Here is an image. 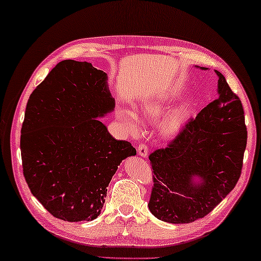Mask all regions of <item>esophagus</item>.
I'll return each instance as SVG.
<instances>
[{"label": "esophagus", "instance_id": "1", "mask_svg": "<svg viewBox=\"0 0 261 261\" xmlns=\"http://www.w3.org/2000/svg\"><path fill=\"white\" fill-rule=\"evenodd\" d=\"M148 153V148L144 143H140L138 146V154L141 156V158H146Z\"/></svg>", "mask_w": 261, "mask_h": 261}]
</instances>
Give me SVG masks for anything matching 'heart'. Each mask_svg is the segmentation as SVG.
<instances>
[{
	"label": "heart",
	"mask_w": 261,
	"mask_h": 261,
	"mask_svg": "<svg viewBox=\"0 0 261 261\" xmlns=\"http://www.w3.org/2000/svg\"><path fill=\"white\" fill-rule=\"evenodd\" d=\"M171 100V95L168 92H160V93H155L153 95H148V97L141 99L139 103L141 115L147 120L159 118L170 105ZM183 115L184 113L182 111H175L168 114L160 125L161 133L164 136H171L177 133L183 125ZM117 119L127 134H136L141 128L138 115L130 108L119 106L117 108Z\"/></svg>",
	"instance_id": "obj_1"
}]
</instances>
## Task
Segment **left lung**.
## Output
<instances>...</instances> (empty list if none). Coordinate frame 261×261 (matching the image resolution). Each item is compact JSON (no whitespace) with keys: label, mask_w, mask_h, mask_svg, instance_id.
<instances>
[{"label":"left lung","mask_w":261,"mask_h":261,"mask_svg":"<svg viewBox=\"0 0 261 261\" xmlns=\"http://www.w3.org/2000/svg\"><path fill=\"white\" fill-rule=\"evenodd\" d=\"M215 72L218 98L190 119L168 147L149 155L154 186L148 207L163 222L186 224L205 217L242 174L247 142L244 108L225 77Z\"/></svg>","instance_id":"obj_1"}]
</instances>
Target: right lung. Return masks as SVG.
I'll use <instances>...</instances> for the list:
<instances>
[{
  "label": "right lung",
  "instance_id": "right-lung-1",
  "mask_svg": "<svg viewBox=\"0 0 261 261\" xmlns=\"http://www.w3.org/2000/svg\"><path fill=\"white\" fill-rule=\"evenodd\" d=\"M114 106L105 72L71 59L58 63L30 94L21 130L23 175L54 217L97 218L118 166L136 155L99 121Z\"/></svg>",
  "mask_w": 261,
  "mask_h": 261
}]
</instances>
